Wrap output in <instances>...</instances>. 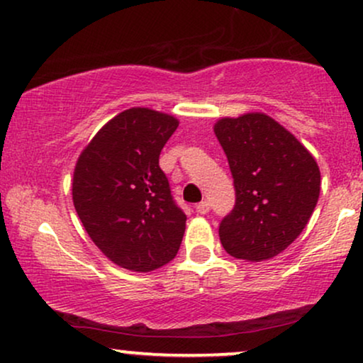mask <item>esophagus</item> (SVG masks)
I'll return each mask as SVG.
<instances>
[{"label": "esophagus", "mask_w": 363, "mask_h": 363, "mask_svg": "<svg viewBox=\"0 0 363 363\" xmlns=\"http://www.w3.org/2000/svg\"><path fill=\"white\" fill-rule=\"evenodd\" d=\"M196 211H199V213L200 215H206V213H208V211H210V203H208V201H200V203L199 205H196Z\"/></svg>", "instance_id": "esophagus-1"}]
</instances>
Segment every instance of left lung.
Masks as SVG:
<instances>
[{
    "label": "left lung",
    "mask_w": 363,
    "mask_h": 363,
    "mask_svg": "<svg viewBox=\"0 0 363 363\" xmlns=\"http://www.w3.org/2000/svg\"><path fill=\"white\" fill-rule=\"evenodd\" d=\"M213 131L237 193L233 210L220 223V242L240 260H270L307 227L320 195L318 164L265 113L222 118Z\"/></svg>",
    "instance_id": "8db88e82"
}]
</instances>
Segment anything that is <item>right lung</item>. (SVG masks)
I'll list each match as a JSON object with an SVG mask.
<instances>
[{
    "instance_id": "obj_1",
    "label": "right lung",
    "mask_w": 363,
    "mask_h": 363,
    "mask_svg": "<svg viewBox=\"0 0 363 363\" xmlns=\"http://www.w3.org/2000/svg\"><path fill=\"white\" fill-rule=\"evenodd\" d=\"M177 126L167 113L130 108L93 136L74 167V210L103 255L126 270H157L180 248L186 215L158 164Z\"/></svg>"
}]
</instances>
